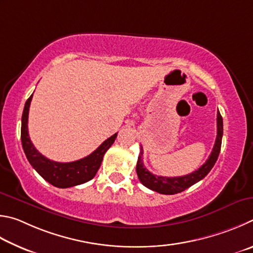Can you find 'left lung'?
I'll list each match as a JSON object with an SVG mask.
<instances>
[{
    "label": "left lung",
    "instance_id": "obj_1",
    "mask_svg": "<svg viewBox=\"0 0 253 253\" xmlns=\"http://www.w3.org/2000/svg\"><path fill=\"white\" fill-rule=\"evenodd\" d=\"M216 126H218V132H216L215 143L213 149H212V152L209 159H208L205 165L201 166L198 170L183 176H172V178H168V176H159L151 173V172L143 166V150L141 148L140 156L138 158V163H136V173H138L140 182L142 183L144 187H147L153 190V191L161 194H175L184 191L185 189L190 188L191 185L196 184L199 181L202 180L208 173H209L212 168H213L214 163L218 160L221 150V142H222L223 135V121L219 111L218 115H216Z\"/></svg>",
    "mask_w": 253,
    "mask_h": 253
}]
</instances>
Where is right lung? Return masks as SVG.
<instances>
[{"instance_id": "obj_1", "label": "right lung", "mask_w": 253, "mask_h": 253, "mask_svg": "<svg viewBox=\"0 0 253 253\" xmlns=\"http://www.w3.org/2000/svg\"><path fill=\"white\" fill-rule=\"evenodd\" d=\"M32 96L33 94L25 102L23 114H22L21 126L22 147H23L24 153L26 158H28L30 165L34 168L35 171L44 180H46L48 183H51L56 188L64 189L74 187V185L85 183L87 181L94 178L97 170L100 169L104 153L113 144L118 133H115L112 136H110L109 139H106L90 156L80 159L78 161L66 163L52 161L50 159L42 156L35 149L33 143L30 140L28 131V119Z\"/></svg>"}]
</instances>
